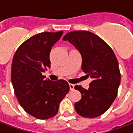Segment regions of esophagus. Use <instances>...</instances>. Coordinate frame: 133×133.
I'll return each instance as SVG.
<instances>
[{"label":"esophagus","mask_w":133,"mask_h":133,"mask_svg":"<svg viewBox=\"0 0 133 133\" xmlns=\"http://www.w3.org/2000/svg\"><path fill=\"white\" fill-rule=\"evenodd\" d=\"M69 86H70V89L71 90H72L74 89V87H75V85H74L73 84H69Z\"/></svg>","instance_id":"obj_1"}]
</instances>
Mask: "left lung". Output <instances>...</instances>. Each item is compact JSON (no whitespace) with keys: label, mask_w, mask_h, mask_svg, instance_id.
I'll list each match as a JSON object with an SVG mask.
<instances>
[{"label":"left lung","mask_w":133,"mask_h":133,"mask_svg":"<svg viewBox=\"0 0 133 133\" xmlns=\"http://www.w3.org/2000/svg\"><path fill=\"white\" fill-rule=\"evenodd\" d=\"M63 40L80 52L81 68L92 79L88 90L75 86L82 95L81 100L75 103V110L83 117H98L114 102L120 85V73L114 52L100 37L85 30L68 33Z\"/></svg>","instance_id":"1"}]
</instances>
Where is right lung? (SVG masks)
<instances>
[{
	"instance_id": "1",
	"label": "right lung",
	"mask_w": 133,
	"mask_h": 133,
	"mask_svg": "<svg viewBox=\"0 0 133 133\" xmlns=\"http://www.w3.org/2000/svg\"><path fill=\"white\" fill-rule=\"evenodd\" d=\"M63 32H44L20 45L13 56L11 81L20 105L28 114L41 120L57 114L70 87L64 80H44L42 72L50 68V52Z\"/></svg>"
}]
</instances>
